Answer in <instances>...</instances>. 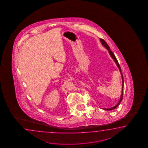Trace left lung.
Wrapping results in <instances>:
<instances>
[{"mask_svg": "<svg viewBox=\"0 0 148 148\" xmlns=\"http://www.w3.org/2000/svg\"><path fill=\"white\" fill-rule=\"evenodd\" d=\"M100 39V41H101V42L102 45L103 46L106 48H107V49L108 50V51L109 52V54H110V56H111V57H112V58L113 59V60H114V61H115V62H116V65H117V66L119 68V70H120V73H121V75L122 77V93H121V97H120V100H119V102L116 104V105L114 107H113L110 108H109V109H104V110H113V109H114L115 108L117 107L118 106H119L120 103V102L122 101V98H123V83H124V81H123V75H122V73L121 69V68H120V65H119V63H118V61L117 60V59H116V57H115V56L113 54V52H112L111 51V50H110V47L108 45V44L106 43V42L105 41L103 40V39Z\"/></svg>", "mask_w": 148, "mask_h": 148, "instance_id": "1", "label": "left lung"}]
</instances>
